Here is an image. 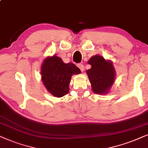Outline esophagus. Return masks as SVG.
<instances>
[{
  "label": "esophagus",
  "mask_w": 148,
  "mask_h": 148,
  "mask_svg": "<svg viewBox=\"0 0 148 148\" xmlns=\"http://www.w3.org/2000/svg\"><path fill=\"white\" fill-rule=\"evenodd\" d=\"M78 68H80V70L82 71V72H83L84 71V65L83 64H78Z\"/></svg>",
  "instance_id": "esophagus-1"
}]
</instances>
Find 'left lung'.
Returning a JSON list of instances; mask_svg holds the SVG:
<instances>
[{"label":"left lung","mask_w":148,"mask_h":148,"mask_svg":"<svg viewBox=\"0 0 148 148\" xmlns=\"http://www.w3.org/2000/svg\"><path fill=\"white\" fill-rule=\"evenodd\" d=\"M88 64L91 66V68L87 70L86 74L93 92L97 94L107 93L115 78V70L112 62L106 61L100 56H95L90 58Z\"/></svg>","instance_id":"1"}]
</instances>
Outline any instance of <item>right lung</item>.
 <instances>
[{"label":"right lung","instance_id":"1","mask_svg":"<svg viewBox=\"0 0 148 148\" xmlns=\"http://www.w3.org/2000/svg\"><path fill=\"white\" fill-rule=\"evenodd\" d=\"M80 72V69L74 64H65L56 56L45 59L41 67L43 84L49 92L58 97L68 93L71 76Z\"/></svg>","mask_w":148,"mask_h":148}]
</instances>
